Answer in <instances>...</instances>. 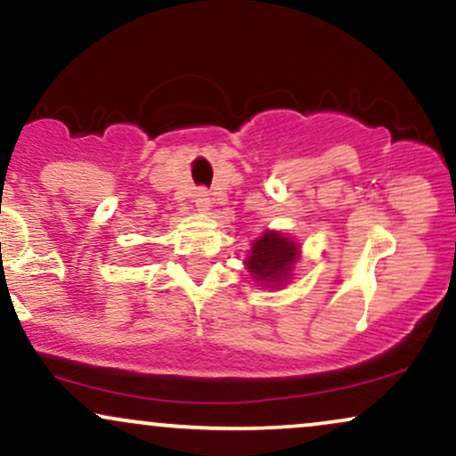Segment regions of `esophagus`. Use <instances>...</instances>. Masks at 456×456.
I'll use <instances>...</instances> for the list:
<instances>
[{
	"instance_id": "1",
	"label": "esophagus",
	"mask_w": 456,
	"mask_h": 456,
	"mask_svg": "<svg viewBox=\"0 0 456 456\" xmlns=\"http://www.w3.org/2000/svg\"><path fill=\"white\" fill-rule=\"evenodd\" d=\"M210 204H212V200H210V193H208V191H197L195 193V206H197V210L200 212H208L210 210Z\"/></svg>"
}]
</instances>
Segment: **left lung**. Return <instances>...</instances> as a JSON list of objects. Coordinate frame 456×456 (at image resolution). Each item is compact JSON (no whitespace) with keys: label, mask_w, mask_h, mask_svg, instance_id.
<instances>
[{"label":"left lung","mask_w":456,"mask_h":456,"mask_svg":"<svg viewBox=\"0 0 456 456\" xmlns=\"http://www.w3.org/2000/svg\"><path fill=\"white\" fill-rule=\"evenodd\" d=\"M301 246L289 233L272 232L252 240L248 256L244 265L259 287L263 289H282L293 278L295 265L299 263Z\"/></svg>","instance_id":"1"}]
</instances>
